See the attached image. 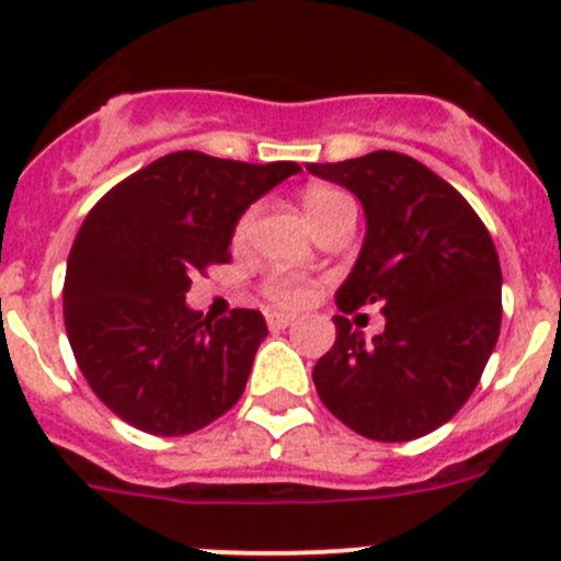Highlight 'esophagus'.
Here are the masks:
<instances>
[{"label": "esophagus", "mask_w": 561, "mask_h": 561, "mask_svg": "<svg viewBox=\"0 0 561 561\" xmlns=\"http://www.w3.org/2000/svg\"><path fill=\"white\" fill-rule=\"evenodd\" d=\"M291 323H295V314H284V311H270V314H266V325H270L272 331L289 329Z\"/></svg>", "instance_id": "obj_1"}]
</instances>
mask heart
Segmentation results:
<instances>
[{"label": "heart", "instance_id": "b5f03b06", "mask_svg": "<svg viewBox=\"0 0 561 561\" xmlns=\"http://www.w3.org/2000/svg\"><path fill=\"white\" fill-rule=\"evenodd\" d=\"M340 205H351V199L345 196V193L331 191V187H311V191H306L304 196V210L306 216H309V221L320 219V216H325V213L334 210V207ZM247 225H250V219H244L241 225H238L236 238H244ZM264 289L266 295H270V300H275L277 306H300L306 304L311 295V286L306 284V280H300V277H289V275L270 277Z\"/></svg>", "mask_w": 561, "mask_h": 561}]
</instances>
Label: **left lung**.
I'll return each mask as SVG.
<instances>
[{
    "mask_svg": "<svg viewBox=\"0 0 561 561\" xmlns=\"http://www.w3.org/2000/svg\"><path fill=\"white\" fill-rule=\"evenodd\" d=\"M306 171L362 202L365 241L336 289L340 311L379 304L385 331L365 340L336 314L314 365L325 408L374 440H413L447 424L478 388L500 336L503 275L469 202L408 153L370 151Z\"/></svg>",
    "mask_w": 561,
    "mask_h": 561,
    "instance_id": "1",
    "label": "left lung"
}]
</instances>
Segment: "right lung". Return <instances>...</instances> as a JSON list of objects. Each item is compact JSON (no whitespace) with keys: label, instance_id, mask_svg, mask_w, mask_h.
Returning a JSON list of instances; mask_svg holds the SVG:
<instances>
[{"label":"right lung","instance_id":"obj_1","mask_svg":"<svg viewBox=\"0 0 561 561\" xmlns=\"http://www.w3.org/2000/svg\"><path fill=\"white\" fill-rule=\"evenodd\" d=\"M297 162L176 151L131 173L89 210L67 257L64 325L98 399L131 427L187 435L241 399L266 320L187 309L193 272L225 264L247 207Z\"/></svg>","mask_w":561,"mask_h":561}]
</instances>
